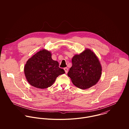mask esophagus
I'll list each match as a JSON object with an SVG mask.
<instances>
[{
  "instance_id": "34e87169",
  "label": "esophagus",
  "mask_w": 129,
  "mask_h": 129,
  "mask_svg": "<svg viewBox=\"0 0 129 129\" xmlns=\"http://www.w3.org/2000/svg\"><path fill=\"white\" fill-rule=\"evenodd\" d=\"M64 70H65V72L66 73H67L68 72V69L67 67H65V68H64Z\"/></svg>"
}]
</instances>
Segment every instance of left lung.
I'll return each instance as SVG.
<instances>
[{
	"label": "left lung",
	"mask_w": 129,
	"mask_h": 129,
	"mask_svg": "<svg viewBox=\"0 0 129 129\" xmlns=\"http://www.w3.org/2000/svg\"><path fill=\"white\" fill-rule=\"evenodd\" d=\"M72 65L67 73L75 86L86 89L95 85L102 76V68L95 53L87 48L72 59Z\"/></svg>",
	"instance_id": "1"
}]
</instances>
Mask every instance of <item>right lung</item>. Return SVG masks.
<instances>
[{
    "mask_svg": "<svg viewBox=\"0 0 129 129\" xmlns=\"http://www.w3.org/2000/svg\"><path fill=\"white\" fill-rule=\"evenodd\" d=\"M59 63L51 58L50 51L43 49L29 58L24 67L26 80L32 86L39 89L50 87L57 78L65 73Z\"/></svg>",
    "mask_w": 129,
    "mask_h": 129,
    "instance_id": "obj_1",
    "label": "right lung"
}]
</instances>
